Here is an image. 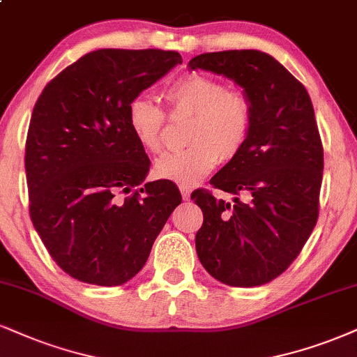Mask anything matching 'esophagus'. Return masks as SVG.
<instances>
[{"label":"esophagus","instance_id":"esophagus-1","mask_svg":"<svg viewBox=\"0 0 357 357\" xmlns=\"http://www.w3.org/2000/svg\"><path fill=\"white\" fill-rule=\"evenodd\" d=\"M178 188H180V193H182L183 200L190 199V192H192V187L190 185H185V183H180Z\"/></svg>","mask_w":357,"mask_h":357}]
</instances>
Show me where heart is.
I'll use <instances>...</instances> for the list:
<instances>
[{
    "label": "heart",
    "mask_w": 357,
    "mask_h": 357,
    "mask_svg": "<svg viewBox=\"0 0 357 357\" xmlns=\"http://www.w3.org/2000/svg\"><path fill=\"white\" fill-rule=\"evenodd\" d=\"M172 117L190 116L187 144L182 152L162 155L155 175L192 185L215 165L235 160L252 135L253 105L243 92L231 91L218 79L185 74L164 89ZM127 124L140 147L158 153L164 147L167 116L149 98H135L127 109Z\"/></svg>",
    "instance_id": "b5f03b06"
}]
</instances>
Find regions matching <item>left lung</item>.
Instances as JSON below:
<instances>
[{
  "label": "left lung",
  "mask_w": 357,
  "mask_h": 357,
  "mask_svg": "<svg viewBox=\"0 0 357 357\" xmlns=\"http://www.w3.org/2000/svg\"><path fill=\"white\" fill-rule=\"evenodd\" d=\"M188 66L233 79L253 105L248 144L210 180L235 197L233 204L205 188L190 197L204 213L197 255L228 286L266 284L296 259L319 217L324 155L313 104L305 86L266 52H205Z\"/></svg>",
  "instance_id": "1"
}]
</instances>
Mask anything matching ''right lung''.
<instances>
[{"label":"right lung","mask_w":357,"mask_h":357,"mask_svg":"<svg viewBox=\"0 0 357 357\" xmlns=\"http://www.w3.org/2000/svg\"><path fill=\"white\" fill-rule=\"evenodd\" d=\"M175 64L177 51H92L34 104L24 155L29 217L57 266L82 283L134 278L182 204L170 180L140 185L151 160L127 124L132 100Z\"/></svg>","instance_id":"add662e5"}]
</instances>
